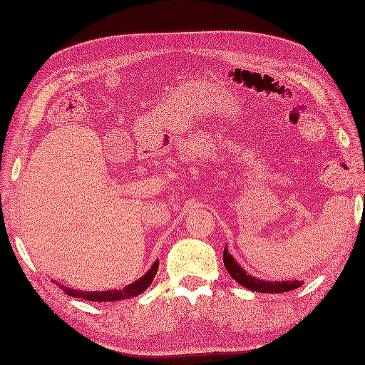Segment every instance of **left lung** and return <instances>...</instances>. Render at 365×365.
<instances>
[{"label":"left lung","mask_w":365,"mask_h":365,"mask_svg":"<svg viewBox=\"0 0 365 365\" xmlns=\"http://www.w3.org/2000/svg\"><path fill=\"white\" fill-rule=\"evenodd\" d=\"M223 263L230 276H232L235 281H238L243 287H248V289L256 291V292H269V294H273L274 292V294H278V292L297 289V287L302 284V281H296V279L294 281H266V279L256 278V276H251L246 273L238 263H236V259L227 248L223 251Z\"/></svg>","instance_id":"obj_1"}]
</instances>
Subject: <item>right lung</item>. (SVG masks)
<instances>
[{
    "label": "right lung",
    "mask_w": 365,
    "mask_h": 365,
    "mask_svg": "<svg viewBox=\"0 0 365 365\" xmlns=\"http://www.w3.org/2000/svg\"><path fill=\"white\" fill-rule=\"evenodd\" d=\"M158 269V259L150 266V269L147 271L142 278H138L133 283L127 284L124 289H109V291H79V289H71L68 286L58 284L66 294L73 297H81L84 301H94V302H112V301H122L129 299V297H135L147 289L152 284L153 278H155Z\"/></svg>",
    "instance_id": "right-lung-1"
}]
</instances>
